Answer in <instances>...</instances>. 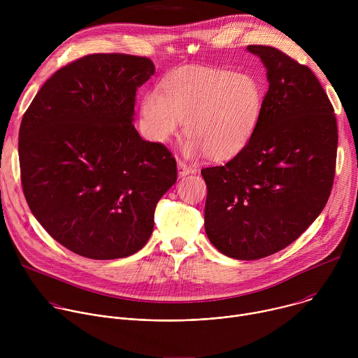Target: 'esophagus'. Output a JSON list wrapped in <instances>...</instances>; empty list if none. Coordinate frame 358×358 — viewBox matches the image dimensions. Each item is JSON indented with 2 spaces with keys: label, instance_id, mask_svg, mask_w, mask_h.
Instances as JSON below:
<instances>
[{
  "label": "esophagus",
  "instance_id": "esophagus-1",
  "mask_svg": "<svg viewBox=\"0 0 358 358\" xmlns=\"http://www.w3.org/2000/svg\"><path fill=\"white\" fill-rule=\"evenodd\" d=\"M177 166H178V174H180L181 177H185V176H188V174H191V173H195V167L187 164V163L182 162V160H178Z\"/></svg>",
  "mask_w": 358,
  "mask_h": 358
}]
</instances>
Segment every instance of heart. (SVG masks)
Segmentation results:
<instances>
[{
	"instance_id": "obj_1",
	"label": "heart",
	"mask_w": 358,
	"mask_h": 358,
	"mask_svg": "<svg viewBox=\"0 0 358 358\" xmlns=\"http://www.w3.org/2000/svg\"><path fill=\"white\" fill-rule=\"evenodd\" d=\"M150 92L141 103L147 137L167 143L185 120L189 152L206 151L214 160L239 152L258 124L264 90L257 78L225 69L180 71Z\"/></svg>"
}]
</instances>
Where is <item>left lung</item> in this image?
<instances>
[{"label": "left lung", "instance_id": "left-lung-1", "mask_svg": "<svg viewBox=\"0 0 358 358\" xmlns=\"http://www.w3.org/2000/svg\"><path fill=\"white\" fill-rule=\"evenodd\" d=\"M246 49L268 71L258 124L232 160L201 174L208 239L229 258L255 261L290 245L323 211L338 134L334 109L308 66L273 46Z\"/></svg>", "mask_w": 358, "mask_h": 358}]
</instances>
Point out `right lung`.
I'll return each mask as SVG.
<instances>
[{
  "instance_id": "add662e5",
  "label": "right lung",
  "mask_w": 358,
  "mask_h": 358,
  "mask_svg": "<svg viewBox=\"0 0 358 358\" xmlns=\"http://www.w3.org/2000/svg\"><path fill=\"white\" fill-rule=\"evenodd\" d=\"M152 75L145 57L86 55L50 76L24 113L25 199L45 231L80 257L140 250L159 199L177 181L171 151L143 140L133 124L136 90Z\"/></svg>"
}]
</instances>
